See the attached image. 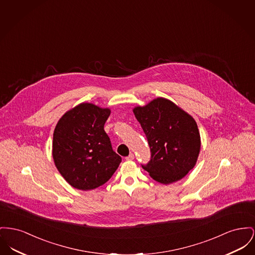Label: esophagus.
<instances>
[{"label": "esophagus", "mask_w": 255, "mask_h": 255, "mask_svg": "<svg viewBox=\"0 0 255 255\" xmlns=\"http://www.w3.org/2000/svg\"><path fill=\"white\" fill-rule=\"evenodd\" d=\"M134 159H135V156H134L133 153H131L129 156L126 157V160H127V161H133Z\"/></svg>", "instance_id": "esophagus-1"}]
</instances>
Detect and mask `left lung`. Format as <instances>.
Instances as JSON below:
<instances>
[{
  "label": "left lung",
  "instance_id": "8db88e82",
  "mask_svg": "<svg viewBox=\"0 0 255 255\" xmlns=\"http://www.w3.org/2000/svg\"><path fill=\"white\" fill-rule=\"evenodd\" d=\"M133 113L151 151V160L142 168L151 178L165 185L184 178L195 167L201 146L194 118L164 97L136 106Z\"/></svg>",
  "mask_w": 255,
  "mask_h": 255
}]
</instances>
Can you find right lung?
<instances>
[{
    "instance_id": "right-lung-1",
    "label": "right lung",
    "mask_w": 255,
    "mask_h": 255,
    "mask_svg": "<svg viewBox=\"0 0 255 255\" xmlns=\"http://www.w3.org/2000/svg\"><path fill=\"white\" fill-rule=\"evenodd\" d=\"M109 108L81 103L58 121L52 155L61 176L81 191L96 189L113 176L121 163L104 130Z\"/></svg>"
}]
</instances>
